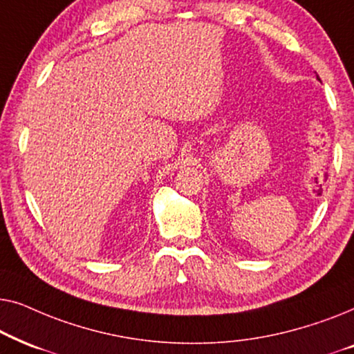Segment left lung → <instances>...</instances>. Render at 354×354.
Instances as JSON below:
<instances>
[{"label":"left lung","instance_id":"left-lung-1","mask_svg":"<svg viewBox=\"0 0 354 354\" xmlns=\"http://www.w3.org/2000/svg\"><path fill=\"white\" fill-rule=\"evenodd\" d=\"M317 79H319V77H317Z\"/></svg>","mask_w":354,"mask_h":354}]
</instances>
